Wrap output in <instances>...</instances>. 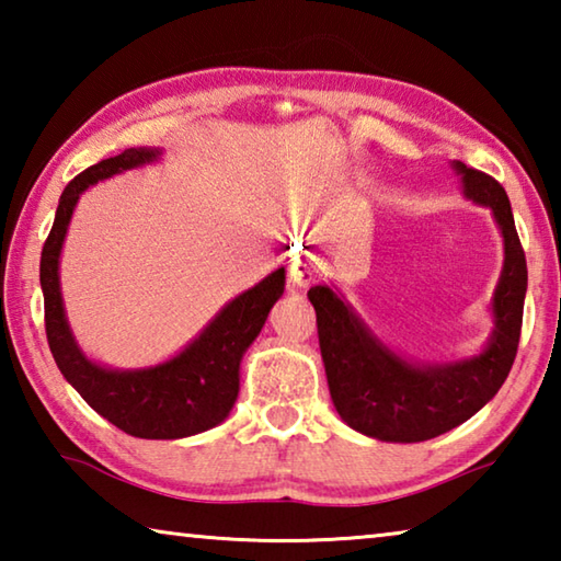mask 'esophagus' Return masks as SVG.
I'll use <instances>...</instances> for the list:
<instances>
[{"instance_id":"1","label":"esophagus","mask_w":561,"mask_h":561,"mask_svg":"<svg viewBox=\"0 0 561 561\" xmlns=\"http://www.w3.org/2000/svg\"><path fill=\"white\" fill-rule=\"evenodd\" d=\"M289 277L297 287H311V284L319 279V270L307 260H297L294 262V267L289 270Z\"/></svg>"}]
</instances>
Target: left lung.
Returning a JSON list of instances; mask_svg holds the SVG:
<instances>
[{
  "label": "left lung",
  "instance_id": "obj_1",
  "mask_svg": "<svg viewBox=\"0 0 561 561\" xmlns=\"http://www.w3.org/2000/svg\"><path fill=\"white\" fill-rule=\"evenodd\" d=\"M468 201L485 205L505 242V264L492 297L495 329L478 356L450 364H413L388 348L336 289H309L319 348L341 421L368 438L421 443L468 421L505 383L517 356L527 262L505 187L495 178L455 160Z\"/></svg>",
  "mask_w": 561,
  "mask_h": 561
}]
</instances>
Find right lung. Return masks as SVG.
<instances>
[{
    "mask_svg": "<svg viewBox=\"0 0 561 561\" xmlns=\"http://www.w3.org/2000/svg\"><path fill=\"white\" fill-rule=\"evenodd\" d=\"M158 148H128L83 170L64 187L39 264L44 324L56 366L93 411L123 433L146 440H175L210 431L230 415L240 393L244 351L284 294V267L242 291L178 356L158 366L118 371L91 360L69 329L59 284V257L73 207L89 185L123 170L156 163Z\"/></svg>",
    "mask_w": 561,
    "mask_h": 561,
    "instance_id": "obj_1",
    "label": "right lung"
}]
</instances>
